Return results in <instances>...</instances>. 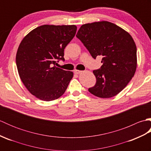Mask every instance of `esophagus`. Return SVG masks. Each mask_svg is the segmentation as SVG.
I'll use <instances>...</instances> for the list:
<instances>
[{
    "label": "esophagus",
    "mask_w": 151,
    "mask_h": 151,
    "mask_svg": "<svg viewBox=\"0 0 151 151\" xmlns=\"http://www.w3.org/2000/svg\"><path fill=\"white\" fill-rule=\"evenodd\" d=\"M82 70H76L75 69V70H74V73H75V74H80L81 73H82Z\"/></svg>",
    "instance_id": "1"
}]
</instances>
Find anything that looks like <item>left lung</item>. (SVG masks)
Wrapping results in <instances>:
<instances>
[{"instance_id": "obj_1", "label": "left lung", "mask_w": 151, "mask_h": 151, "mask_svg": "<svg viewBox=\"0 0 151 151\" xmlns=\"http://www.w3.org/2000/svg\"><path fill=\"white\" fill-rule=\"evenodd\" d=\"M77 38L94 59L102 56L101 68L93 70L96 83L88 91L101 98H110L126 87L135 74L137 49L130 35L111 22L83 24Z\"/></svg>"}]
</instances>
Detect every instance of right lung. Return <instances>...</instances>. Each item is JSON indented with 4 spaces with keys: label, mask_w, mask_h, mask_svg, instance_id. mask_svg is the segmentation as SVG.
I'll list each match as a JSON object with an SVG mask.
<instances>
[{
    "label": "right lung",
    "mask_w": 151,
    "mask_h": 151,
    "mask_svg": "<svg viewBox=\"0 0 151 151\" xmlns=\"http://www.w3.org/2000/svg\"><path fill=\"white\" fill-rule=\"evenodd\" d=\"M75 25L45 24L28 34L19 45L16 65L28 90L45 101L60 97L72 79V71L55 66L64 61V49L75 36Z\"/></svg>",
    "instance_id": "add662e5"
}]
</instances>
